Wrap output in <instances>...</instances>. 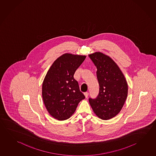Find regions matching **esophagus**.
Instances as JSON below:
<instances>
[{
  "label": "esophagus",
  "instance_id": "34e87169",
  "mask_svg": "<svg viewBox=\"0 0 156 156\" xmlns=\"http://www.w3.org/2000/svg\"><path fill=\"white\" fill-rule=\"evenodd\" d=\"M84 95L85 96V98H87V97H88V95H89V93L85 92V93H84Z\"/></svg>",
  "mask_w": 156,
  "mask_h": 156
}]
</instances>
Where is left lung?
I'll use <instances>...</instances> for the list:
<instances>
[{
    "instance_id": "8db88e82",
    "label": "left lung",
    "mask_w": 156,
    "mask_h": 156,
    "mask_svg": "<svg viewBox=\"0 0 156 156\" xmlns=\"http://www.w3.org/2000/svg\"><path fill=\"white\" fill-rule=\"evenodd\" d=\"M96 69L99 93L95 98H89L93 111L103 120L117 115L128 95V84L117 65L109 56L97 52L89 55Z\"/></svg>"
}]
</instances>
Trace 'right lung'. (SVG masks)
<instances>
[{
    "instance_id": "obj_1",
    "label": "right lung",
    "mask_w": 156,
    "mask_h": 156,
    "mask_svg": "<svg viewBox=\"0 0 156 156\" xmlns=\"http://www.w3.org/2000/svg\"><path fill=\"white\" fill-rule=\"evenodd\" d=\"M85 56L65 54L57 58L47 72L42 85V97L50 115L60 120L74 113L85 98L73 76Z\"/></svg>"
}]
</instances>
